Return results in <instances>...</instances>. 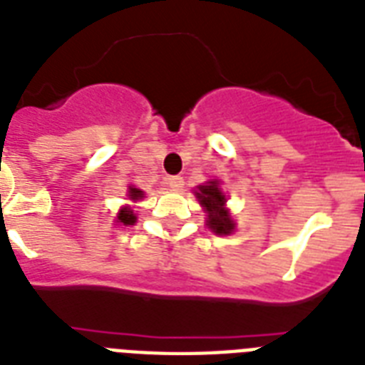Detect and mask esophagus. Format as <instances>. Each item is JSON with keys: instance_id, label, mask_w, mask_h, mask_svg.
Segmentation results:
<instances>
[{"instance_id": "esophagus-1", "label": "esophagus", "mask_w": 365, "mask_h": 365, "mask_svg": "<svg viewBox=\"0 0 365 365\" xmlns=\"http://www.w3.org/2000/svg\"><path fill=\"white\" fill-rule=\"evenodd\" d=\"M167 183H168V187H173L178 191V189L183 187V178L182 176H168Z\"/></svg>"}]
</instances>
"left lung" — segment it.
Returning a JSON list of instances; mask_svg holds the SVG:
<instances>
[{
    "mask_svg": "<svg viewBox=\"0 0 365 365\" xmlns=\"http://www.w3.org/2000/svg\"><path fill=\"white\" fill-rule=\"evenodd\" d=\"M206 212H208V227L215 234H230L234 230V221L230 219L229 212L225 210L227 198L219 189L217 182H210L208 185H200L197 192Z\"/></svg>",
    "mask_w": 365,
    "mask_h": 365,
    "instance_id": "1",
    "label": "left lung"
}]
</instances>
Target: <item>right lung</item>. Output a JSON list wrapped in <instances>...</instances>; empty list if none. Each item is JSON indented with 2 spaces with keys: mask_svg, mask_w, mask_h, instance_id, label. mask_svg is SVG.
<instances>
[{
  "mask_svg": "<svg viewBox=\"0 0 365 365\" xmlns=\"http://www.w3.org/2000/svg\"><path fill=\"white\" fill-rule=\"evenodd\" d=\"M142 197V191L140 189L136 187H129V198L131 200H138V198ZM136 221L135 213L131 212V208H123L120 210V213H118V223L121 225H133Z\"/></svg>",
  "mask_w": 365,
  "mask_h": 365,
  "instance_id": "obj_1",
  "label": "right lung"
}]
</instances>
